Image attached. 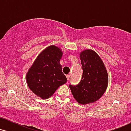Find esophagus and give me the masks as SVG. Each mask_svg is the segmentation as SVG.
I'll return each instance as SVG.
<instances>
[{
  "mask_svg": "<svg viewBox=\"0 0 131 131\" xmlns=\"http://www.w3.org/2000/svg\"><path fill=\"white\" fill-rule=\"evenodd\" d=\"M66 77L67 78V80L69 81V79H70V75H66Z\"/></svg>",
  "mask_w": 131,
  "mask_h": 131,
  "instance_id": "1",
  "label": "esophagus"
}]
</instances>
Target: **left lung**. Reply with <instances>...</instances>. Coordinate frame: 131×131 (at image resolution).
<instances>
[{"instance_id":"left-lung-1","label":"left lung","mask_w":131,"mask_h":131,"mask_svg":"<svg viewBox=\"0 0 131 131\" xmlns=\"http://www.w3.org/2000/svg\"><path fill=\"white\" fill-rule=\"evenodd\" d=\"M82 76L77 85H69L74 98L79 103L88 104L97 101L107 88L108 77L103 61L92 50L80 54Z\"/></svg>"}]
</instances>
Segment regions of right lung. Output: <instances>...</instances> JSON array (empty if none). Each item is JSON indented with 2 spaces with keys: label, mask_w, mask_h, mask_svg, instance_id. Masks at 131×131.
<instances>
[{
  "label": "right lung",
  "mask_w": 131,
  "mask_h": 131,
  "mask_svg": "<svg viewBox=\"0 0 131 131\" xmlns=\"http://www.w3.org/2000/svg\"><path fill=\"white\" fill-rule=\"evenodd\" d=\"M62 52L55 46L48 47L40 53L26 74L28 86L36 95L44 99L50 97L67 79L60 64Z\"/></svg>",
  "instance_id": "obj_1"
}]
</instances>
